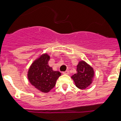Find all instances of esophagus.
Returning a JSON list of instances; mask_svg holds the SVG:
<instances>
[{"mask_svg":"<svg viewBox=\"0 0 121 121\" xmlns=\"http://www.w3.org/2000/svg\"><path fill=\"white\" fill-rule=\"evenodd\" d=\"M63 74H69V71H65L63 72Z\"/></svg>","mask_w":121,"mask_h":121,"instance_id":"esophagus-1","label":"esophagus"}]
</instances>
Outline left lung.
Here are the masks:
<instances>
[{
	"label": "left lung",
	"mask_w": 121,
	"mask_h": 121,
	"mask_svg": "<svg viewBox=\"0 0 121 121\" xmlns=\"http://www.w3.org/2000/svg\"><path fill=\"white\" fill-rule=\"evenodd\" d=\"M94 71L93 68L82 60L77 66V73L71 76V78L77 88L84 90L90 86L92 82Z\"/></svg>",
	"instance_id": "1"
}]
</instances>
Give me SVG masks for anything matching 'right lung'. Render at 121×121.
<instances>
[{
    "instance_id": "1",
    "label": "right lung",
    "mask_w": 121,
    "mask_h": 121,
    "mask_svg": "<svg viewBox=\"0 0 121 121\" xmlns=\"http://www.w3.org/2000/svg\"><path fill=\"white\" fill-rule=\"evenodd\" d=\"M50 56L43 54L31 64L28 71L29 81L42 92H48L56 85L57 80L61 75L60 72L53 70L48 65Z\"/></svg>"
}]
</instances>
